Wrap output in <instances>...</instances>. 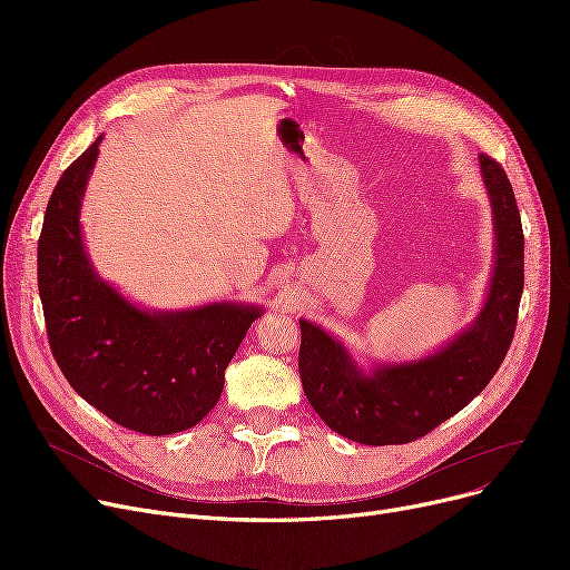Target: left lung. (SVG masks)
Returning a JSON list of instances; mask_svg holds the SVG:
<instances>
[{"instance_id":"8db88e82","label":"left lung","mask_w":570,"mask_h":570,"mask_svg":"<svg viewBox=\"0 0 570 570\" xmlns=\"http://www.w3.org/2000/svg\"><path fill=\"white\" fill-rule=\"evenodd\" d=\"M494 215V269L485 307L434 355L363 372L331 333L301 318L303 391L337 434L365 445L411 443L485 391L511 348L524 288V235L505 170L478 157Z\"/></svg>"}]
</instances>
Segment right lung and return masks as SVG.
<instances>
[{"label": "right lung", "instance_id": "1", "mask_svg": "<svg viewBox=\"0 0 570 570\" xmlns=\"http://www.w3.org/2000/svg\"><path fill=\"white\" fill-rule=\"evenodd\" d=\"M99 142L62 173L46 207L37 261L50 351L73 391L112 423L149 436L185 432L219 402L230 357L263 309L147 312L97 275L80 203Z\"/></svg>", "mask_w": 570, "mask_h": 570}]
</instances>
